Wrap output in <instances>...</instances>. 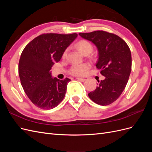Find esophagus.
<instances>
[{"label":"esophagus","mask_w":152,"mask_h":152,"mask_svg":"<svg viewBox=\"0 0 152 152\" xmlns=\"http://www.w3.org/2000/svg\"><path fill=\"white\" fill-rule=\"evenodd\" d=\"M77 80H79L80 82H84L86 80L85 79H82V78H77Z\"/></svg>","instance_id":"obj_1"}]
</instances>
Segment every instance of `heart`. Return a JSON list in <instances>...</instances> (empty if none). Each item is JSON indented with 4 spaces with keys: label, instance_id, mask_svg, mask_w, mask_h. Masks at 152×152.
I'll use <instances>...</instances> for the list:
<instances>
[{
    "label": "heart",
    "instance_id": "b5f03b06",
    "mask_svg": "<svg viewBox=\"0 0 152 152\" xmlns=\"http://www.w3.org/2000/svg\"><path fill=\"white\" fill-rule=\"evenodd\" d=\"M75 48L79 51L84 55H87L91 53L93 49V46L89 41L86 40H82L78 42L75 44ZM68 49H66L63 53V56L65 57L67 54ZM90 64L87 63H84L80 64H74L73 65L69 73L71 75L74 76H83L85 75L88 72L89 69L90 68Z\"/></svg>",
    "mask_w": 152,
    "mask_h": 152
}]
</instances>
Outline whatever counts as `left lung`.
<instances>
[{"mask_svg":"<svg viewBox=\"0 0 152 152\" xmlns=\"http://www.w3.org/2000/svg\"><path fill=\"white\" fill-rule=\"evenodd\" d=\"M82 38L95 44L98 50L96 68L105 77L98 82L96 89L88 94L96 104L106 106L113 103L125 89L131 72V53L128 45L120 37L98 30L79 33Z\"/></svg>","mask_w":152,"mask_h":152,"instance_id":"obj_1","label":"left lung"}]
</instances>
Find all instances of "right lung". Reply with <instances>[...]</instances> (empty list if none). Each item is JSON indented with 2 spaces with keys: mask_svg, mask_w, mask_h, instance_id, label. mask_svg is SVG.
<instances>
[{
  "mask_svg": "<svg viewBox=\"0 0 152 152\" xmlns=\"http://www.w3.org/2000/svg\"><path fill=\"white\" fill-rule=\"evenodd\" d=\"M77 37V34H44L32 40L23 50L18 65L21 84L36 107L53 109L65 97L71 80L53 78L50 70Z\"/></svg>",
  "mask_w": 152,
  "mask_h": 152,
  "instance_id": "obj_1",
  "label": "right lung"
}]
</instances>
